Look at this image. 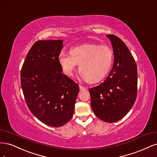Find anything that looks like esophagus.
Listing matches in <instances>:
<instances>
[{"instance_id":"obj_1","label":"esophagus","mask_w":157,"mask_h":157,"mask_svg":"<svg viewBox=\"0 0 157 157\" xmlns=\"http://www.w3.org/2000/svg\"><path fill=\"white\" fill-rule=\"evenodd\" d=\"M79 88H80V91H84V90H86V87H84V86H81V85H80V86H79Z\"/></svg>"}]
</instances>
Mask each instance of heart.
<instances>
[{"mask_svg": "<svg viewBox=\"0 0 157 157\" xmlns=\"http://www.w3.org/2000/svg\"><path fill=\"white\" fill-rule=\"evenodd\" d=\"M113 61V52L107 46L86 44L70 50V54L61 51L58 61L65 74L71 76L78 63L80 75L90 82H96L105 77Z\"/></svg>", "mask_w": 157, "mask_h": 157, "instance_id": "heart-1", "label": "heart"}]
</instances>
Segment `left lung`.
<instances>
[{"instance_id":"1","label":"left lung","mask_w":157,"mask_h":157,"mask_svg":"<svg viewBox=\"0 0 157 157\" xmlns=\"http://www.w3.org/2000/svg\"><path fill=\"white\" fill-rule=\"evenodd\" d=\"M106 36L113 46L114 62L104 82L89 88L95 115L106 122H115L130 111L137 97V65L128 47L113 35Z\"/></svg>"}]
</instances>
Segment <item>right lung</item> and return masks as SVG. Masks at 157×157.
Returning <instances> with one entry per match:
<instances>
[{
	"label": "right lung",
	"mask_w": 157,
	"mask_h": 157,
	"mask_svg": "<svg viewBox=\"0 0 157 157\" xmlns=\"http://www.w3.org/2000/svg\"><path fill=\"white\" fill-rule=\"evenodd\" d=\"M62 40H39L33 45L21 71L27 105L44 124L59 127L73 116L79 86L63 74L58 56Z\"/></svg>",
	"instance_id": "obj_1"
}]
</instances>
